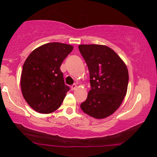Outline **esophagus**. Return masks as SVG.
<instances>
[{
  "mask_svg": "<svg viewBox=\"0 0 157 157\" xmlns=\"http://www.w3.org/2000/svg\"><path fill=\"white\" fill-rule=\"evenodd\" d=\"M77 84H73L72 86H71V90H75L77 89Z\"/></svg>",
  "mask_w": 157,
  "mask_h": 157,
  "instance_id": "34e87169",
  "label": "esophagus"
}]
</instances>
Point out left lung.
<instances>
[{
  "instance_id": "left-lung-1",
  "label": "left lung",
  "mask_w": 157,
  "mask_h": 157,
  "mask_svg": "<svg viewBox=\"0 0 157 157\" xmlns=\"http://www.w3.org/2000/svg\"><path fill=\"white\" fill-rule=\"evenodd\" d=\"M80 54L90 75L91 90L80 105L89 116H110L123 101L128 84V71L122 59L111 48L97 44L80 45Z\"/></svg>"
}]
</instances>
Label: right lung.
I'll return each instance as SVG.
<instances>
[{"instance_id": "obj_1", "label": "right lung", "mask_w": 157, "mask_h": 157, "mask_svg": "<svg viewBox=\"0 0 157 157\" xmlns=\"http://www.w3.org/2000/svg\"><path fill=\"white\" fill-rule=\"evenodd\" d=\"M72 50L71 45L49 43L36 48L26 58L21 74V91L35 111L50 113L61 105L70 89L60 68Z\"/></svg>"}]
</instances>
